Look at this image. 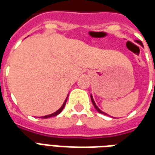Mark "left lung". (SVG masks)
I'll return each mask as SVG.
<instances>
[{"label": "left lung", "instance_id": "8db88e82", "mask_svg": "<svg viewBox=\"0 0 155 155\" xmlns=\"http://www.w3.org/2000/svg\"><path fill=\"white\" fill-rule=\"evenodd\" d=\"M136 42H137V43H138V44H140V45H141V46H143V44H142V42H141V41H139V40H136ZM91 101H92L93 106H94V107H95V108H96V111H98V112H100V113H102V114H105V115H107V114H106V113H105V112H103V111H101L100 109H99V108H98V107H97V106H96V103H95V101H94V100H93V97H92V96H91Z\"/></svg>", "mask_w": 155, "mask_h": 155}]
</instances>
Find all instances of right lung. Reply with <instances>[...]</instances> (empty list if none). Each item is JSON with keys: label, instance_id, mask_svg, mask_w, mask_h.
I'll list each match as a JSON object with an SVG mask.
<instances>
[{"label": "right lung", "instance_id": "right-lung-1", "mask_svg": "<svg viewBox=\"0 0 155 155\" xmlns=\"http://www.w3.org/2000/svg\"><path fill=\"white\" fill-rule=\"evenodd\" d=\"M67 97H68V96H67ZM66 101H67V98H66V100L64 101V104L62 105V107L59 108L58 111H55V112H54V113H52V114H50V115L44 116V117H43V118H48V117H55V116H57L58 114H59V113H60V112L63 111L64 107V106H65V103H66Z\"/></svg>", "mask_w": 155, "mask_h": 155}]
</instances>
